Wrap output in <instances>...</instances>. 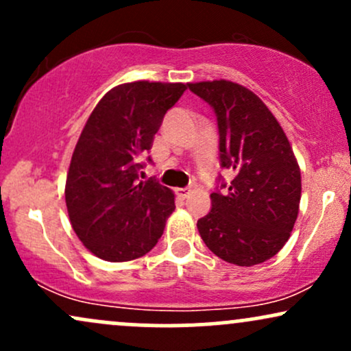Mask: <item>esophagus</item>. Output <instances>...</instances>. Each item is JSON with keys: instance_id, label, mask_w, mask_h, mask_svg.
<instances>
[{"instance_id": "34e87169", "label": "esophagus", "mask_w": 351, "mask_h": 351, "mask_svg": "<svg viewBox=\"0 0 351 351\" xmlns=\"http://www.w3.org/2000/svg\"><path fill=\"white\" fill-rule=\"evenodd\" d=\"M176 195H178L181 199L188 198V195H189V188H176Z\"/></svg>"}]
</instances>
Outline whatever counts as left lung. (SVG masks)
Listing matches in <instances>:
<instances>
[{"mask_svg": "<svg viewBox=\"0 0 351 351\" xmlns=\"http://www.w3.org/2000/svg\"><path fill=\"white\" fill-rule=\"evenodd\" d=\"M213 107L221 168L211 211L198 219L201 239L219 259L251 267L284 247L299 215L300 168L284 130L254 92L231 80L188 84ZM224 189V192L220 189Z\"/></svg>", "mask_w": 351, "mask_h": 351, "instance_id": "1", "label": "left lung"}]
</instances>
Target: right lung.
Listing matches in <instances>:
<instances>
[{"label": "right lung", "mask_w": 351, "mask_h": 351, "mask_svg": "<svg viewBox=\"0 0 351 351\" xmlns=\"http://www.w3.org/2000/svg\"><path fill=\"white\" fill-rule=\"evenodd\" d=\"M186 88L180 82L122 84L88 117L72 153L66 204L72 229L100 259L134 261L162 237L175 195L156 180H140V170L165 114Z\"/></svg>", "instance_id": "1"}]
</instances>
